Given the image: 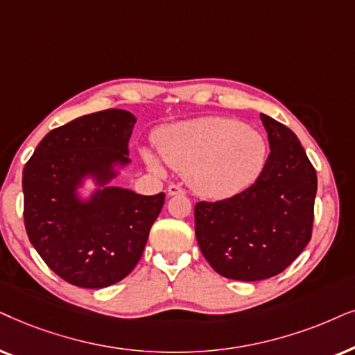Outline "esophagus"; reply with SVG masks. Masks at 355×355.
I'll use <instances>...</instances> for the list:
<instances>
[{
    "label": "esophagus",
    "mask_w": 355,
    "mask_h": 355,
    "mask_svg": "<svg viewBox=\"0 0 355 355\" xmlns=\"http://www.w3.org/2000/svg\"><path fill=\"white\" fill-rule=\"evenodd\" d=\"M167 195L168 196H177V195H185V190H183L182 187H178V185H168V188H167Z\"/></svg>",
    "instance_id": "obj_1"
}]
</instances>
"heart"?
I'll return each mask as SVG.
<instances>
[{"label": "heart", "mask_w": 355, "mask_h": 355, "mask_svg": "<svg viewBox=\"0 0 355 355\" xmlns=\"http://www.w3.org/2000/svg\"><path fill=\"white\" fill-rule=\"evenodd\" d=\"M159 155L170 168L185 175L196 195L225 200L247 190L266 160V143L257 130L234 118L205 116L159 131ZM149 167L160 172L159 160L144 153Z\"/></svg>", "instance_id": "obj_1"}]
</instances>
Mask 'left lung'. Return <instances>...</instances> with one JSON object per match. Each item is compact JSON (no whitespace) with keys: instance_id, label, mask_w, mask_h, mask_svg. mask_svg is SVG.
Returning <instances> with one entry per match:
<instances>
[{"instance_id":"8db88e82","label":"left lung","mask_w":355,"mask_h":355,"mask_svg":"<svg viewBox=\"0 0 355 355\" xmlns=\"http://www.w3.org/2000/svg\"><path fill=\"white\" fill-rule=\"evenodd\" d=\"M269 149L257 182L227 200L195 206L202 257L220 276L261 281L284 271L311 239L316 172L287 126L261 113Z\"/></svg>"}]
</instances>
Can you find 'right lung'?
<instances>
[{"label": "right lung", "instance_id": "add662e5", "mask_svg": "<svg viewBox=\"0 0 355 355\" xmlns=\"http://www.w3.org/2000/svg\"><path fill=\"white\" fill-rule=\"evenodd\" d=\"M133 113L108 108L51 130L22 172L24 224L31 243L61 279L102 289L133 271L165 193L144 196L107 183L130 164ZM98 185L89 200L77 188Z\"/></svg>", "mask_w": 355, "mask_h": 355}]
</instances>
